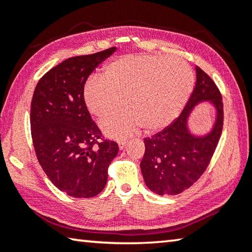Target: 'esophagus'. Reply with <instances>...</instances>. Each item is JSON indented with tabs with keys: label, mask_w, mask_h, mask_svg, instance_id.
I'll use <instances>...</instances> for the list:
<instances>
[{
	"label": "esophagus",
	"mask_w": 252,
	"mask_h": 252,
	"mask_svg": "<svg viewBox=\"0 0 252 252\" xmlns=\"http://www.w3.org/2000/svg\"><path fill=\"white\" fill-rule=\"evenodd\" d=\"M118 146H119V149L120 150H123L126 146V141H119L118 142Z\"/></svg>",
	"instance_id": "34e87169"
}]
</instances>
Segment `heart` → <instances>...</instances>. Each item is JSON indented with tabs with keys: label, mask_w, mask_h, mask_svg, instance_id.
I'll return each mask as SVG.
<instances>
[{
	"label": "heart",
	"mask_w": 252,
	"mask_h": 252,
	"mask_svg": "<svg viewBox=\"0 0 252 252\" xmlns=\"http://www.w3.org/2000/svg\"><path fill=\"white\" fill-rule=\"evenodd\" d=\"M101 79L90 78L83 85V102L96 118L106 137L122 140L143 126L158 131L177 117L189 99L194 74L189 63L177 57L125 55L103 67Z\"/></svg>",
	"instance_id": "heart-1"
}]
</instances>
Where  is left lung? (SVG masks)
Returning a JSON list of instances; mask_svg holds the SVG:
<instances>
[{
	"mask_svg": "<svg viewBox=\"0 0 252 252\" xmlns=\"http://www.w3.org/2000/svg\"><path fill=\"white\" fill-rule=\"evenodd\" d=\"M196 84L179 117L151 138H145L146 151L140 163L148 189L158 195H177L193 185L204 173L218 146L223 126L221 94L214 82L199 67ZM205 102L213 107L210 130L196 134L190 129V117Z\"/></svg>",
	"mask_w": 252,
	"mask_h": 252,
	"instance_id": "obj_1",
	"label": "left lung"
}]
</instances>
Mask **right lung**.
Segmentation results:
<instances>
[{
  "mask_svg": "<svg viewBox=\"0 0 252 252\" xmlns=\"http://www.w3.org/2000/svg\"><path fill=\"white\" fill-rule=\"evenodd\" d=\"M117 48L63 61L42 76L31 101L30 125L38 161L51 183L76 198L96 196L106 185L107 168L118 155L83 102V85Z\"/></svg>",
  "mask_w": 252,
  "mask_h": 252,
  "instance_id": "right-lung-1",
  "label": "right lung"
}]
</instances>
